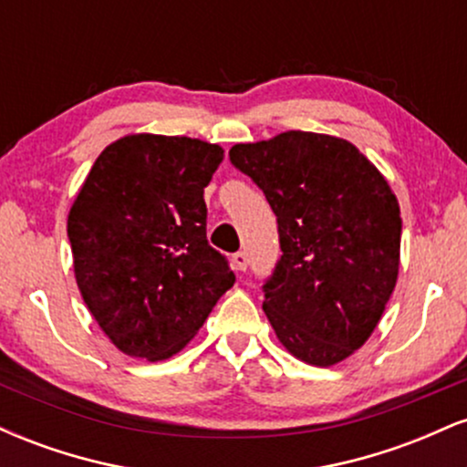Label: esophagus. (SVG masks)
<instances>
[{"label": "esophagus", "instance_id": "1", "mask_svg": "<svg viewBox=\"0 0 467 467\" xmlns=\"http://www.w3.org/2000/svg\"><path fill=\"white\" fill-rule=\"evenodd\" d=\"M233 264H234V270L245 272V267H248V254H245V252H234Z\"/></svg>", "mask_w": 467, "mask_h": 467}]
</instances>
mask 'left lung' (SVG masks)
<instances>
[{
	"label": "left lung",
	"instance_id": "left-lung-1",
	"mask_svg": "<svg viewBox=\"0 0 467 467\" xmlns=\"http://www.w3.org/2000/svg\"><path fill=\"white\" fill-rule=\"evenodd\" d=\"M230 162L276 215L283 254L264 283L276 337L314 367L342 362L368 340L395 289L398 197L351 142L325 133L234 144Z\"/></svg>",
	"mask_w": 467,
	"mask_h": 467
}]
</instances>
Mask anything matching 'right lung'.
I'll return each instance as SVG.
<instances>
[{
	"label": "right lung",
	"instance_id": "1",
	"mask_svg": "<svg viewBox=\"0 0 467 467\" xmlns=\"http://www.w3.org/2000/svg\"><path fill=\"white\" fill-rule=\"evenodd\" d=\"M223 149L186 136L111 142L67 217L80 296L131 358L166 360L189 345L234 283L208 245L203 189Z\"/></svg>",
	"mask_w": 467,
	"mask_h": 467
}]
</instances>
